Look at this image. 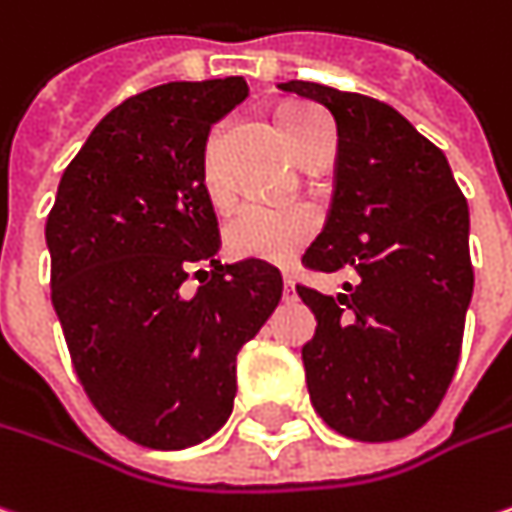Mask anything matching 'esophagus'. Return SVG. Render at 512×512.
Returning a JSON list of instances; mask_svg holds the SVG:
<instances>
[{
    "instance_id": "1",
    "label": "esophagus",
    "mask_w": 512,
    "mask_h": 512,
    "mask_svg": "<svg viewBox=\"0 0 512 512\" xmlns=\"http://www.w3.org/2000/svg\"><path fill=\"white\" fill-rule=\"evenodd\" d=\"M283 298L292 300L295 298V278L289 272H283Z\"/></svg>"
}]
</instances>
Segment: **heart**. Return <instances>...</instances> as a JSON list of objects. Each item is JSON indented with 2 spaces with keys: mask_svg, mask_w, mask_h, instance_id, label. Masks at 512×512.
Returning a JSON list of instances; mask_svg holds the SVG:
<instances>
[{
  "mask_svg": "<svg viewBox=\"0 0 512 512\" xmlns=\"http://www.w3.org/2000/svg\"><path fill=\"white\" fill-rule=\"evenodd\" d=\"M315 114H321V111L312 105H289L280 111V131H283V137H286L295 157L300 154L306 125ZM226 128H229L226 123H217L209 131L206 145H203V163H200L203 189H206L214 206H226L232 200V191H229V183H226L223 168H220V148H223ZM315 232H318V212L312 206H303V203H295V206L246 203L226 217L223 243H226V252L232 257L289 263L292 257L300 255L309 246Z\"/></svg>",
  "mask_w": 512,
  "mask_h": 512,
  "instance_id": "1",
  "label": "heart"
}]
</instances>
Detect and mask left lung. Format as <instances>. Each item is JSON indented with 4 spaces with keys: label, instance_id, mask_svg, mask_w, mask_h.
<instances>
[{
    "label": "left lung",
    "instance_id": "left-lung-1",
    "mask_svg": "<svg viewBox=\"0 0 512 512\" xmlns=\"http://www.w3.org/2000/svg\"><path fill=\"white\" fill-rule=\"evenodd\" d=\"M280 88L338 125L332 206L300 263L358 272L338 298L298 286L318 318L303 346L312 407L346 438H404L456 375L473 295L467 200L444 151L387 102L300 79Z\"/></svg>",
    "mask_w": 512,
    "mask_h": 512
}]
</instances>
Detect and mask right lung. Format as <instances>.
I'll return each instance as SVG.
<instances>
[{"mask_svg":"<svg viewBox=\"0 0 512 512\" xmlns=\"http://www.w3.org/2000/svg\"><path fill=\"white\" fill-rule=\"evenodd\" d=\"M246 97L243 77L128 97L68 163L45 223L51 300L79 384L117 433L151 450L194 447L226 424L237 352L283 295L275 266L214 260L203 145ZM191 271L201 286L189 296Z\"/></svg>","mask_w":512,"mask_h":512,"instance_id":"1","label":"right lung"}]
</instances>
